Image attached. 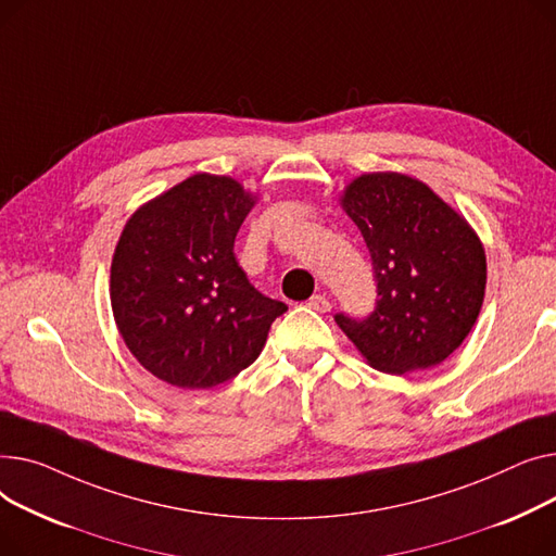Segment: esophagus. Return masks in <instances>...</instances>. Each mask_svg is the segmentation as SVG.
I'll list each match as a JSON object with an SVG mask.
<instances>
[{
  "instance_id": "esophagus-1",
  "label": "esophagus",
  "mask_w": 556,
  "mask_h": 556,
  "mask_svg": "<svg viewBox=\"0 0 556 556\" xmlns=\"http://www.w3.org/2000/svg\"><path fill=\"white\" fill-rule=\"evenodd\" d=\"M307 307H312V309L325 314V312L332 309V303H330L328 299H325V296H320V293H316V296H312V299L307 301Z\"/></svg>"
}]
</instances>
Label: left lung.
<instances>
[{
  "label": "left lung",
  "mask_w": 556,
  "mask_h": 556,
  "mask_svg": "<svg viewBox=\"0 0 556 556\" xmlns=\"http://www.w3.org/2000/svg\"><path fill=\"white\" fill-rule=\"evenodd\" d=\"M343 208L370 251L377 303L364 318L339 312L337 325L381 372L442 364L482 307L486 263L478 236L429 186L397 173L354 179Z\"/></svg>",
  "instance_id": "1"
}]
</instances>
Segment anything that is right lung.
<instances>
[{
  "label": "right lung",
  "instance_id": "right-lung-1",
  "mask_svg": "<svg viewBox=\"0 0 556 556\" xmlns=\"http://www.w3.org/2000/svg\"><path fill=\"white\" fill-rule=\"evenodd\" d=\"M251 206L236 179L192 175L125 224L112 260V309L129 352L161 381L192 390L233 379L287 312L236 260Z\"/></svg>",
  "mask_w": 556,
  "mask_h": 556
}]
</instances>
